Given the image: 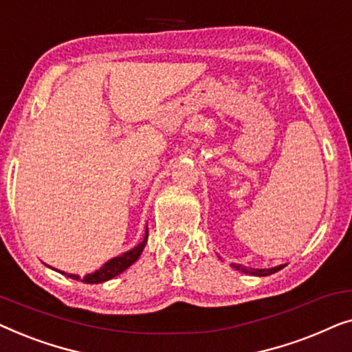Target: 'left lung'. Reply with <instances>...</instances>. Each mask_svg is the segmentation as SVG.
<instances>
[{
  "label": "left lung",
  "mask_w": 352,
  "mask_h": 352,
  "mask_svg": "<svg viewBox=\"0 0 352 352\" xmlns=\"http://www.w3.org/2000/svg\"><path fill=\"white\" fill-rule=\"evenodd\" d=\"M235 271L239 272H243V274H248V276H256V277H266V276H271V274L280 271V269L285 267V264H280V266H276V267H269V269H254V267H247L243 266V264H237V263H232L230 264Z\"/></svg>",
  "instance_id": "left-lung-1"
}]
</instances>
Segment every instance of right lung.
<instances>
[{
    "label": "right lung",
    "mask_w": 352,
    "mask_h": 352,
    "mask_svg": "<svg viewBox=\"0 0 352 352\" xmlns=\"http://www.w3.org/2000/svg\"><path fill=\"white\" fill-rule=\"evenodd\" d=\"M147 235H148V230L146 229V235H144V239H142L141 243H138L134 248L122 253V254H120V256H115L112 259H109V261L105 263L102 267H99L98 271H94V272H91V274H86L83 278H81L80 276H76V274H65V272H62V271H60V274H64V276L74 278V280H81V282H85V283H102V282H107V280H110V278L117 277L118 274H122L123 271H126V269L131 266L133 263L138 261V258L141 256L144 247H146ZM47 267H51V266H47ZM51 269H54V267H51ZM54 271H57V269H54ZM57 272H59V271H57Z\"/></svg>",
    "instance_id": "1"
}]
</instances>
